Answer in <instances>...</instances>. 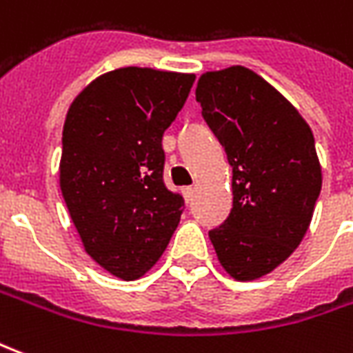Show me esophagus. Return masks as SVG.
I'll list each match as a JSON object with an SVG mask.
<instances>
[{
    "mask_svg": "<svg viewBox=\"0 0 353 353\" xmlns=\"http://www.w3.org/2000/svg\"><path fill=\"white\" fill-rule=\"evenodd\" d=\"M181 192H183L185 200H187V202H191L192 194H194V187H183V189H181Z\"/></svg>",
    "mask_w": 353,
    "mask_h": 353,
    "instance_id": "obj_1",
    "label": "esophagus"
}]
</instances>
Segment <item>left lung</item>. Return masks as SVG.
Segmentation results:
<instances>
[{
  "label": "left lung",
  "mask_w": 353,
  "mask_h": 353,
  "mask_svg": "<svg viewBox=\"0 0 353 353\" xmlns=\"http://www.w3.org/2000/svg\"><path fill=\"white\" fill-rule=\"evenodd\" d=\"M196 101L232 166V210L210 240L232 278L255 280L288 259L310 225L321 191L314 136L276 88L242 65L204 73Z\"/></svg>",
  "instance_id": "obj_1"
}]
</instances>
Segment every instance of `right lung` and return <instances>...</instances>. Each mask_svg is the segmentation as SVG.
<instances>
[{
  "label": "right lung",
  "instance_id": "add662e5",
  "mask_svg": "<svg viewBox=\"0 0 353 353\" xmlns=\"http://www.w3.org/2000/svg\"><path fill=\"white\" fill-rule=\"evenodd\" d=\"M194 75L121 68L73 100L62 132L60 189L87 253L121 280L161 259L185 200L164 183L162 136Z\"/></svg>",
  "mask_w": 353,
  "mask_h": 353
}]
</instances>
